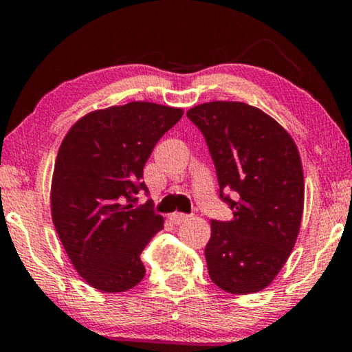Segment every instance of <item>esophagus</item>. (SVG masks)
<instances>
[{
    "label": "esophagus",
    "mask_w": 352,
    "mask_h": 352,
    "mask_svg": "<svg viewBox=\"0 0 352 352\" xmlns=\"http://www.w3.org/2000/svg\"><path fill=\"white\" fill-rule=\"evenodd\" d=\"M189 219H190L189 214H182V213H171L170 214V221L173 224L186 223V221H189Z\"/></svg>",
    "instance_id": "obj_1"
}]
</instances>
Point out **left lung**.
<instances>
[{
	"mask_svg": "<svg viewBox=\"0 0 352 352\" xmlns=\"http://www.w3.org/2000/svg\"><path fill=\"white\" fill-rule=\"evenodd\" d=\"M205 136L230 221H211L210 278L234 295L261 292L287 263L305 208L300 152L290 134L253 105L213 100L187 112ZM224 191H232L230 199Z\"/></svg>",
	"mask_w": 352,
	"mask_h": 352,
	"instance_id": "8db88e82",
	"label": "left lung"
}]
</instances>
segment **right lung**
<instances>
[{
    "label": "right lung",
    "mask_w": 352,
    "mask_h": 352,
    "mask_svg": "<svg viewBox=\"0 0 352 352\" xmlns=\"http://www.w3.org/2000/svg\"><path fill=\"white\" fill-rule=\"evenodd\" d=\"M182 109L129 102L94 110L65 134L51 182V214L76 272L105 293L126 292L146 276L141 253L163 229L152 201L134 206L146 190L142 170Z\"/></svg>",
    "instance_id": "obj_1"
}]
</instances>
